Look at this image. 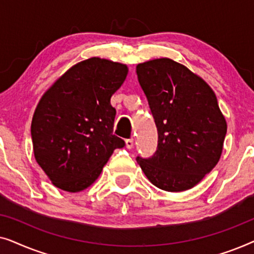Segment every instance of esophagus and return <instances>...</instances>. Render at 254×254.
<instances>
[{
  "instance_id": "34e87169",
  "label": "esophagus",
  "mask_w": 254,
  "mask_h": 254,
  "mask_svg": "<svg viewBox=\"0 0 254 254\" xmlns=\"http://www.w3.org/2000/svg\"><path fill=\"white\" fill-rule=\"evenodd\" d=\"M133 147H134V140H133V138H128V140H126V148L131 149Z\"/></svg>"
}]
</instances>
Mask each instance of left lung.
Wrapping results in <instances>:
<instances>
[{
	"label": "left lung",
	"mask_w": 254,
	"mask_h": 254,
	"mask_svg": "<svg viewBox=\"0 0 254 254\" xmlns=\"http://www.w3.org/2000/svg\"><path fill=\"white\" fill-rule=\"evenodd\" d=\"M136 72L158 131L155 155L137 157V164L158 189H192L223 151L228 126L215 92L199 75L169 58L138 64Z\"/></svg>",
	"instance_id": "1"
}]
</instances>
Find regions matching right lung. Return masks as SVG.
Returning <instances> with one entry per match:
<instances>
[{"mask_svg":"<svg viewBox=\"0 0 254 254\" xmlns=\"http://www.w3.org/2000/svg\"><path fill=\"white\" fill-rule=\"evenodd\" d=\"M127 74V64L92 57L69 68L40 98L31 124L33 154L55 187L88 189L125 145L113 135L111 97Z\"/></svg>","mask_w":254,"mask_h":254,"instance_id":"right-lung-1","label":"right lung"}]
</instances>
